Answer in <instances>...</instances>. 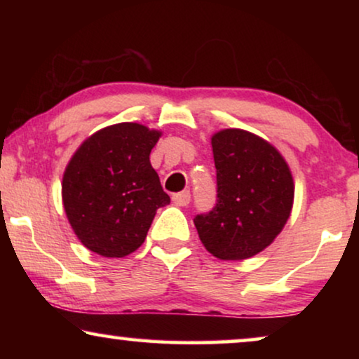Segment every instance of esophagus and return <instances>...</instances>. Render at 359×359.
Instances as JSON below:
<instances>
[{
  "mask_svg": "<svg viewBox=\"0 0 359 359\" xmlns=\"http://www.w3.org/2000/svg\"><path fill=\"white\" fill-rule=\"evenodd\" d=\"M173 203L176 205H188L191 203V194L188 193V191H183V193H176L173 194Z\"/></svg>",
  "mask_w": 359,
  "mask_h": 359,
  "instance_id": "34e87169",
  "label": "esophagus"
}]
</instances>
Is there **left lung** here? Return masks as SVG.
<instances>
[{"mask_svg": "<svg viewBox=\"0 0 359 359\" xmlns=\"http://www.w3.org/2000/svg\"><path fill=\"white\" fill-rule=\"evenodd\" d=\"M217 170V201L194 225L209 253L247 259L278 237L294 201V181L283 155L262 137L225 129L210 139Z\"/></svg>", "mask_w": 359, "mask_h": 359, "instance_id": "left-lung-1", "label": "left lung"}]
</instances>
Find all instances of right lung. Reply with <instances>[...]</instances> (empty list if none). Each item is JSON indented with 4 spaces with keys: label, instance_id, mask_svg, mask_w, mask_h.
Masks as SVG:
<instances>
[{
    "label": "right lung",
    "instance_id": "add662e5",
    "mask_svg": "<svg viewBox=\"0 0 359 359\" xmlns=\"http://www.w3.org/2000/svg\"><path fill=\"white\" fill-rule=\"evenodd\" d=\"M161 132L121 122L83 142L68 161L62 199L68 222L88 250L122 258L144 243L156 209L170 204L150 165Z\"/></svg>",
    "mask_w": 359,
    "mask_h": 359
}]
</instances>
